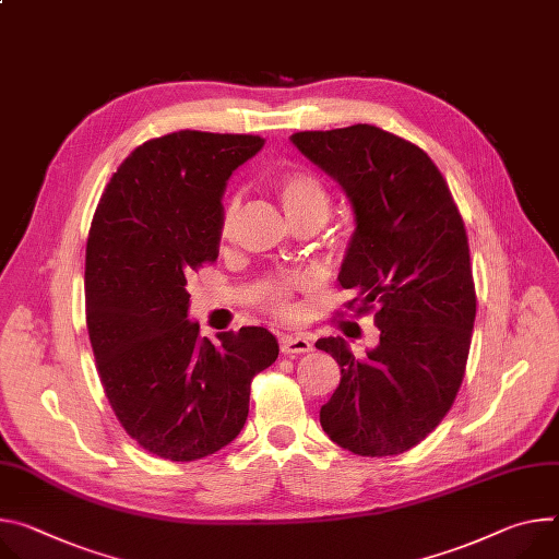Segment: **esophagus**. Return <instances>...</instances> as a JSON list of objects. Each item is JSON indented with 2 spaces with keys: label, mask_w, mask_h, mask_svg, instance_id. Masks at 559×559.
<instances>
[{
  "label": "esophagus",
  "mask_w": 559,
  "mask_h": 559,
  "mask_svg": "<svg viewBox=\"0 0 559 559\" xmlns=\"http://www.w3.org/2000/svg\"><path fill=\"white\" fill-rule=\"evenodd\" d=\"M312 343L308 336L302 334H283L281 336V352L283 354H302V352H310Z\"/></svg>",
  "instance_id": "obj_1"
}]
</instances>
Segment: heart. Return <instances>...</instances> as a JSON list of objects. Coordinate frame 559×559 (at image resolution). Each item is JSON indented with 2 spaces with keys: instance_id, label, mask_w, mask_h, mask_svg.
<instances>
[{
  "instance_id": "obj_1",
  "label": "heart",
  "mask_w": 559,
  "mask_h": 559,
  "mask_svg": "<svg viewBox=\"0 0 559 559\" xmlns=\"http://www.w3.org/2000/svg\"><path fill=\"white\" fill-rule=\"evenodd\" d=\"M274 189L294 225L298 223H325L332 210V195L328 185L310 169H287L274 180ZM240 214V193L229 191L221 200L218 210V238L229 240ZM302 287V278L296 274H272L253 283L251 294L261 308L276 317H292V296Z\"/></svg>"
}]
</instances>
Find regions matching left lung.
<instances>
[{
	"label": "left lung",
	"mask_w": 559,
	"mask_h": 559,
	"mask_svg": "<svg viewBox=\"0 0 559 559\" xmlns=\"http://www.w3.org/2000/svg\"><path fill=\"white\" fill-rule=\"evenodd\" d=\"M300 154L345 189L354 223L338 283L347 310L374 312L379 345L354 359L319 338L341 368L321 426L341 448L388 456L424 441L462 388L477 314L464 218L424 148L374 124L298 131Z\"/></svg>",
	"instance_id": "1"
}]
</instances>
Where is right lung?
<instances>
[{
    "instance_id": "1",
    "label": "right lung",
    "mask_w": 559,
    "mask_h": 559,
    "mask_svg": "<svg viewBox=\"0 0 559 559\" xmlns=\"http://www.w3.org/2000/svg\"><path fill=\"white\" fill-rule=\"evenodd\" d=\"M261 135L176 131L135 146L105 187L86 240V328L120 426L169 462L210 456L242 430L251 379L278 357L265 328L187 321L191 272L218 259V210L231 171Z\"/></svg>"
}]
</instances>
